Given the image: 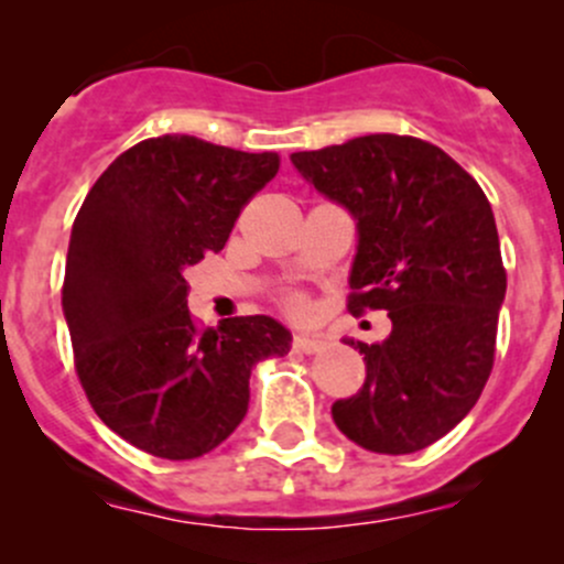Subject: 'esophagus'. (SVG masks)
<instances>
[{
  "label": "esophagus",
  "instance_id": "34e87169",
  "mask_svg": "<svg viewBox=\"0 0 564 564\" xmlns=\"http://www.w3.org/2000/svg\"><path fill=\"white\" fill-rule=\"evenodd\" d=\"M292 346L303 355H316V351L324 349V340L316 338V335H294Z\"/></svg>",
  "mask_w": 564,
  "mask_h": 564
}]
</instances>
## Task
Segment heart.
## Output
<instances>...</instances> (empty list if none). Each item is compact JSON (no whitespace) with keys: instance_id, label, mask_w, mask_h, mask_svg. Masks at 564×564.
<instances>
[{"instance_id":"obj_1","label":"heart","mask_w":564,"mask_h":564,"mask_svg":"<svg viewBox=\"0 0 564 564\" xmlns=\"http://www.w3.org/2000/svg\"><path fill=\"white\" fill-rule=\"evenodd\" d=\"M281 308H283V314L292 316L294 322H305V318H311V314H314V305H311L308 294H303V292L283 294Z\"/></svg>"}]
</instances>
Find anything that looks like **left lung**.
I'll return each mask as SVG.
<instances>
[{"label":"left lung","instance_id":"1","mask_svg":"<svg viewBox=\"0 0 564 564\" xmlns=\"http://www.w3.org/2000/svg\"><path fill=\"white\" fill-rule=\"evenodd\" d=\"M292 163L357 218L351 316L388 311L390 338L349 340L366 384L333 403L355 445L406 456L456 429L486 388L508 272L475 176L414 135L371 133Z\"/></svg>","mask_w":564,"mask_h":564}]
</instances>
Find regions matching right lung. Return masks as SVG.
Here are the masks:
<instances>
[{"instance_id":"obj_1","label":"right lung","mask_w":564,"mask_h":564,"mask_svg":"<svg viewBox=\"0 0 564 564\" xmlns=\"http://www.w3.org/2000/svg\"><path fill=\"white\" fill-rule=\"evenodd\" d=\"M278 169V152L144 139L98 176L73 220L62 308L78 382L108 429L150 456L215 451L246 417L256 362L289 351L292 335L270 316L204 329L185 281Z\"/></svg>"}]
</instances>
